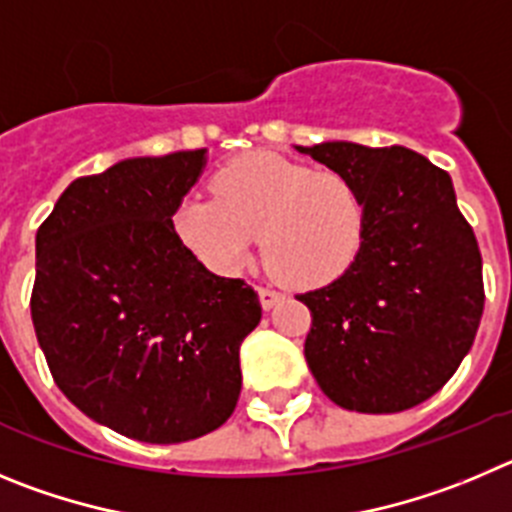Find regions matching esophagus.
Wrapping results in <instances>:
<instances>
[{"instance_id": "1", "label": "esophagus", "mask_w": 512, "mask_h": 512, "mask_svg": "<svg viewBox=\"0 0 512 512\" xmlns=\"http://www.w3.org/2000/svg\"><path fill=\"white\" fill-rule=\"evenodd\" d=\"M257 296H260V306L265 308V311H270V308L275 306V303H280V293L278 290H270V288H257Z\"/></svg>"}]
</instances>
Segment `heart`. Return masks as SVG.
<instances>
[{
  "label": "heart",
  "mask_w": 512,
  "mask_h": 512,
  "mask_svg": "<svg viewBox=\"0 0 512 512\" xmlns=\"http://www.w3.org/2000/svg\"><path fill=\"white\" fill-rule=\"evenodd\" d=\"M214 193L186 196L170 224L181 245L219 275L239 273L260 234L262 257L280 283L321 288L344 278L365 245V196L336 170L255 150L219 168Z\"/></svg>",
  "instance_id": "obj_1"
}]
</instances>
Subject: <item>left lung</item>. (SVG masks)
<instances>
[{"instance_id": "left-lung-1", "label": "left lung", "mask_w": 512, "mask_h": 512, "mask_svg": "<svg viewBox=\"0 0 512 512\" xmlns=\"http://www.w3.org/2000/svg\"><path fill=\"white\" fill-rule=\"evenodd\" d=\"M352 178L367 206L365 245L344 278L308 290V370L329 400L400 413L444 388L485 306L482 257L449 173L408 147H301Z\"/></svg>"}]
</instances>
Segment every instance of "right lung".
<instances>
[{
	"instance_id": "obj_1",
	"label": "right lung",
	"mask_w": 512,
	"mask_h": 512,
	"mask_svg": "<svg viewBox=\"0 0 512 512\" xmlns=\"http://www.w3.org/2000/svg\"><path fill=\"white\" fill-rule=\"evenodd\" d=\"M206 147L76 178L35 237L32 324L78 411L145 444L199 439L232 416L257 293L206 270L173 232Z\"/></svg>"
}]
</instances>
